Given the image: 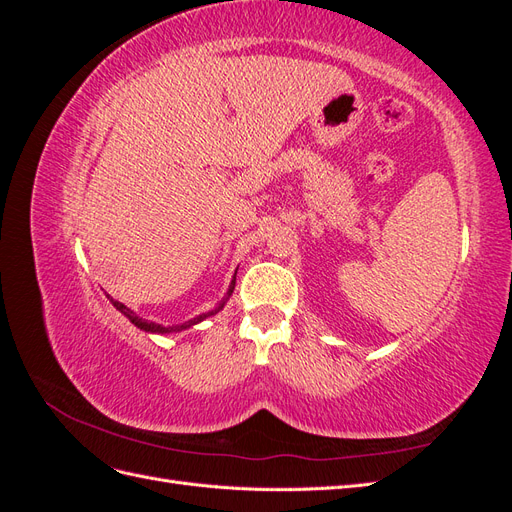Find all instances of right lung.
Listing matches in <instances>:
<instances>
[{"instance_id":"obj_1","label":"right lung","mask_w":512,"mask_h":512,"mask_svg":"<svg viewBox=\"0 0 512 512\" xmlns=\"http://www.w3.org/2000/svg\"><path fill=\"white\" fill-rule=\"evenodd\" d=\"M235 280H237V273H235V277H232V282H230V286H228V292H226V297L220 301V305L215 307V309H211V312H207V314H200V316H196V318H192V320H188V322H183V324H173V327H164V324H156V322H149V320H145V318H141V316H136V312H132L130 307H126L123 303H119V301H115V299H111L106 294L108 299H111V303L119 309V312L126 316L134 327H138L141 331H145V333H160V335H166V333H179V331H185V329H190V327H194V324H198V322H203L205 318H209V316H213V314H218L220 309L226 305V301L230 299V294H232V290H235Z\"/></svg>"}]
</instances>
